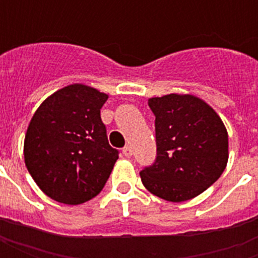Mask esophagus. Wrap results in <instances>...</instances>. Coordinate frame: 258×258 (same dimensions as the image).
<instances>
[{"label": "esophagus", "mask_w": 258, "mask_h": 258, "mask_svg": "<svg viewBox=\"0 0 258 258\" xmlns=\"http://www.w3.org/2000/svg\"><path fill=\"white\" fill-rule=\"evenodd\" d=\"M123 155L125 157H131L133 156V149H131V146H124L123 148Z\"/></svg>", "instance_id": "34e87169"}]
</instances>
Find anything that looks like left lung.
Returning a JSON list of instances; mask_svg holds the SVG:
<instances>
[{"instance_id":"obj_1","label":"left lung","mask_w":258,"mask_h":258,"mask_svg":"<svg viewBox=\"0 0 258 258\" xmlns=\"http://www.w3.org/2000/svg\"><path fill=\"white\" fill-rule=\"evenodd\" d=\"M156 159L141 171L151 194L185 202L216 182L228 162V133L213 107L194 95L151 98Z\"/></svg>"}]
</instances>
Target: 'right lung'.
Returning a JSON list of instances; mask_svg holds the SVG:
<instances>
[{
	"label": "right lung",
	"mask_w": 258,
	"mask_h": 258,
	"mask_svg": "<svg viewBox=\"0 0 258 258\" xmlns=\"http://www.w3.org/2000/svg\"><path fill=\"white\" fill-rule=\"evenodd\" d=\"M106 101V94L73 84L48 96L34 113L26 133L25 163L51 199L80 205L106 184L118 159L101 118Z\"/></svg>",
	"instance_id": "add662e5"
}]
</instances>
